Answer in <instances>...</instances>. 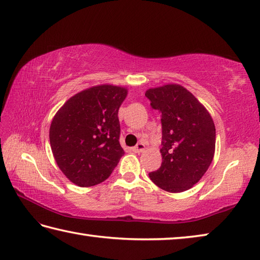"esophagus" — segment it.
<instances>
[{
	"mask_svg": "<svg viewBox=\"0 0 260 260\" xmlns=\"http://www.w3.org/2000/svg\"><path fill=\"white\" fill-rule=\"evenodd\" d=\"M145 150V144L143 143H137L134 147H133V151L136 152V153H140V152H143Z\"/></svg>",
	"mask_w": 260,
	"mask_h": 260,
	"instance_id": "obj_1",
	"label": "esophagus"
}]
</instances>
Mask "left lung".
<instances>
[{"label": "left lung", "mask_w": 260, "mask_h": 260, "mask_svg": "<svg viewBox=\"0 0 260 260\" xmlns=\"http://www.w3.org/2000/svg\"><path fill=\"white\" fill-rule=\"evenodd\" d=\"M161 114L162 164L149 174L161 189L180 192L204 176L215 151V126L208 111L189 91L167 84L146 91Z\"/></svg>", "instance_id": "1"}]
</instances>
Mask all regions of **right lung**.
Returning a JSON list of instances; mask_svg holds the SVG:
<instances>
[{"mask_svg":"<svg viewBox=\"0 0 260 260\" xmlns=\"http://www.w3.org/2000/svg\"><path fill=\"white\" fill-rule=\"evenodd\" d=\"M126 95L120 86H92L70 98L55 115L50 147L73 184L90 187L105 181L124 155L118 109Z\"/></svg>","mask_w":260,"mask_h":260,"instance_id":"obj_1","label":"right lung"}]
</instances>
